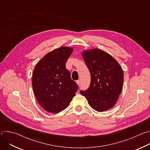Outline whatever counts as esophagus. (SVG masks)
Masks as SVG:
<instances>
[{
    "label": "esophagus",
    "mask_w": 150,
    "mask_h": 150,
    "mask_svg": "<svg viewBox=\"0 0 150 150\" xmlns=\"http://www.w3.org/2000/svg\"><path fill=\"white\" fill-rule=\"evenodd\" d=\"M76 83L78 84V86H79V85H80V80H77L76 81Z\"/></svg>",
    "instance_id": "esophagus-1"
}]
</instances>
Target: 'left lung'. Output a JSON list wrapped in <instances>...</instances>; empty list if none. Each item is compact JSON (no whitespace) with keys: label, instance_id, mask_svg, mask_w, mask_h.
Segmentation results:
<instances>
[{"label":"left lung","instance_id":"1","mask_svg":"<svg viewBox=\"0 0 150 150\" xmlns=\"http://www.w3.org/2000/svg\"><path fill=\"white\" fill-rule=\"evenodd\" d=\"M82 56L91 75L88 90L81 94L97 112L112 109L118 100L123 84V72L117 61L107 52L93 49L84 50Z\"/></svg>","mask_w":150,"mask_h":150}]
</instances>
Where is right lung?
<instances>
[{
	"instance_id": "1",
	"label": "right lung",
	"mask_w": 150,
	"mask_h": 150,
	"mask_svg": "<svg viewBox=\"0 0 150 150\" xmlns=\"http://www.w3.org/2000/svg\"><path fill=\"white\" fill-rule=\"evenodd\" d=\"M73 49L60 47L46 54L35 65L32 75L34 95L46 111L58 113L69 106L78 90L65 63Z\"/></svg>"
}]
</instances>
